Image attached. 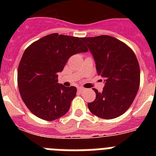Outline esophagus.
Segmentation results:
<instances>
[{"label": "esophagus", "instance_id": "esophagus-1", "mask_svg": "<svg viewBox=\"0 0 156 156\" xmlns=\"http://www.w3.org/2000/svg\"><path fill=\"white\" fill-rule=\"evenodd\" d=\"M84 90H85V89H84V88H83V87L78 88V91H79V92H83V91Z\"/></svg>", "mask_w": 156, "mask_h": 156}]
</instances>
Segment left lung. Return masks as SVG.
I'll return each instance as SVG.
<instances>
[{"mask_svg":"<svg viewBox=\"0 0 156 156\" xmlns=\"http://www.w3.org/2000/svg\"><path fill=\"white\" fill-rule=\"evenodd\" d=\"M95 61L97 73L105 78L102 92L94 88L96 97L88 103L91 113L103 119H113L126 112L140 85L138 59L125 43L109 35L83 38Z\"/></svg>","mask_w":156,"mask_h":156,"instance_id":"8db88e82","label":"left lung"}]
</instances>
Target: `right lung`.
Here are the masks:
<instances>
[{"instance_id":"right-lung-1","label":"right lung","mask_w":156,"mask_h":156,"mask_svg":"<svg viewBox=\"0 0 156 156\" xmlns=\"http://www.w3.org/2000/svg\"><path fill=\"white\" fill-rule=\"evenodd\" d=\"M82 39L53 33L32 43L23 53L18 89L26 106L39 118L54 121L70 108L77 88L59 84L57 77L71 56L88 51Z\"/></svg>"}]
</instances>
